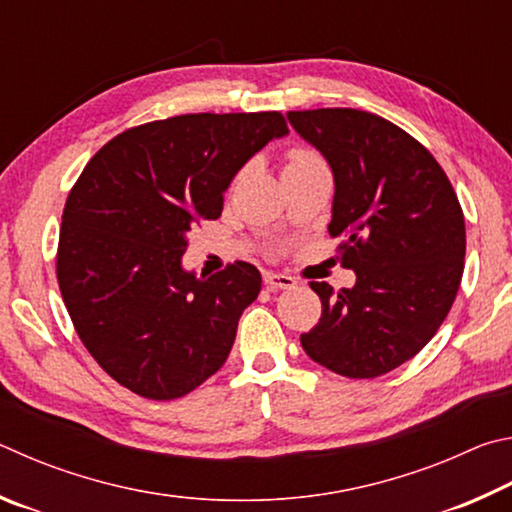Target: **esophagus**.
Segmentation results:
<instances>
[{"instance_id": "34e87169", "label": "esophagus", "mask_w": 512, "mask_h": 512, "mask_svg": "<svg viewBox=\"0 0 512 512\" xmlns=\"http://www.w3.org/2000/svg\"><path fill=\"white\" fill-rule=\"evenodd\" d=\"M263 281L267 285V290H292L294 285H297V281L292 279V276L288 274H276V272H265Z\"/></svg>"}]
</instances>
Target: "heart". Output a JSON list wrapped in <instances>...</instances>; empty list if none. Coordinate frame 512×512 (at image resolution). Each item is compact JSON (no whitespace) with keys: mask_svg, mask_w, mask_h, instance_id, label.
Instances as JSON below:
<instances>
[{"mask_svg":"<svg viewBox=\"0 0 512 512\" xmlns=\"http://www.w3.org/2000/svg\"><path fill=\"white\" fill-rule=\"evenodd\" d=\"M319 161H321V159H319L312 150H306V148H294V150H290V155H288V164H285V168H301V166L319 164Z\"/></svg>","mask_w":512,"mask_h":512,"instance_id":"obj_1","label":"heart"}]
</instances>
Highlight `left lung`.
Here are the masks:
<instances>
[{"label":"left lung","mask_w":512,"mask_h":512,"mask_svg":"<svg viewBox=\"0 0 512 512\" xmlns=\"http://www.w3.org/2000/svg\"><path fill=\"white\" fill-rule=\"evenodd\" d=\"M288 121L333 168L328 231L357 276L339 292L310 283L321 319L301 346L344 378H378L423 351L452 308L465 258L459 197L432 152L378 114L321 107Z\"/></svg>","instance_id":"left-lung-1"}]
</instances>
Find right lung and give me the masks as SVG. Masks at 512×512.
Here are the masks:
<instances>
[{"label": "right lung", "instance_id": "add662e5", "mask_svg": "<svg viewBox=\"0 0 512 512\" xmlns=\"http://www.w3.org/2000/svg\"><path fill=\"white\" fill-rule=\"evenodd\" d=\"M285 134L281 112L170 116L121 132L83 168L56 274L80 342L121 387L175 400L227 362L261 272H186L188 231L220 218L231 179Z\"/></svg>", "mask_w": 512, "mask_h": 512}]
</instances>
